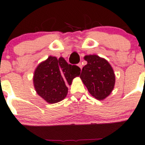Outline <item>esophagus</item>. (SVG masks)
<instances>
[{
    "instance_id": "obj_1",
    "label": "esophagus",
    "mask_w": 145,
    "mask_h": 145,
    "mask_svg": "<svg viewBox=\"0 0 145 145\" xmlns=\"http://www.w3.org/2000/svg\"><path fill=\"white\" fill-rule=\"evenodd\" d=\"M77 66H79V67L81 69H82V63H78V65H77Z\"/></svg>"
}]
</instances>
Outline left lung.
Instances as JSON below:
<instances>
[{"mask_svg": "<svg viewBox=\"0 0 145 145\" xmlns=\"http://www.w3.org/2000/svg\"><path fill=\"white\" fill-rule=\"evenodd\" d=\"M87 61L82 69L80 78L92 97L103 100L108 97L114 87L115 74L110 63L97 55H86Z\"/></svg>", "mask_w": 145, "mask_h": 145, "instance_id": "8db88e82", "label": "left lung"}]
</instances>
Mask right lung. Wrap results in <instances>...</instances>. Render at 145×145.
<instances>
[{
	"mask_svg": "<svg viewBox=\"0 0 145 145\" xmlns=\"http://www.w3.org/2000/svg\"><path fill=\"white\" fill-rule=\"evenodd\" d=\"M79 66L68 64L63 57L55 56L40 62L35 69L33 82L36 93L49 104L62 101L68 94L67 85L80 75Z\"/></svg>",
	"mask_w": 145,
	"mask_h": 145,
	"instance_id": "add662e5",
	"label": "right lung"
}]
</instances>
